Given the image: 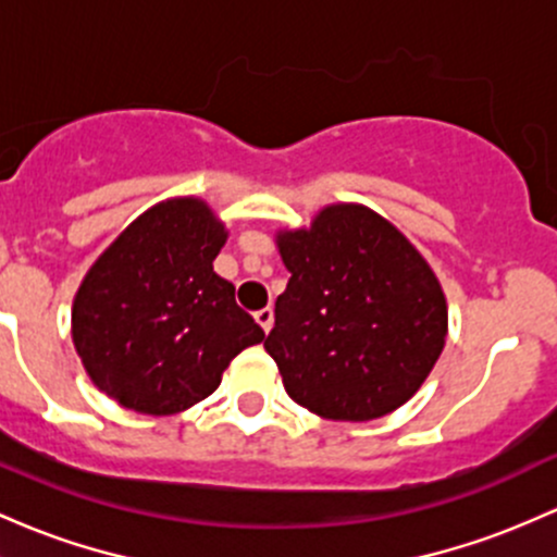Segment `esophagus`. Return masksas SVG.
Listing matches in <instances>:
<instances>
[{
    "label": "esophagus",
    "instance_id": "obj_1",
    "mask_svg": "<svg viewBox=\"0 0 557 557\" xmlns=\"http://www.w3.org/2000/svg\"><path fill=\"white\" fill-rule=\"evenodd\" d=\"M253 317H256V322H259L264 333H269V330H272V325H274V311L272 309H269V307L259 309Z\"/></svg>",
    "mask_w": 557,
    "mask_h": 557
}]
</instances>
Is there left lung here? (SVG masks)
<instances>
[{"label": "left lung", "mask_w": 557, "mask_h": 557, "mask_svg": "<svg viewBox=\"0 0 557 557\" xmlns=\"http://www.w3.org/2000/svg\"><path fill=\"white\" fill-rule=\"evenodd\" d=\"M290 280L264 348L296 405L375 420L412 399L447 341V298L394 224L357 203L280 232Z\"/></svg>", "instance_id": "8db88e82"}]
</instances>
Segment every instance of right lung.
<instances>
[{
    "label": "right lung",
    "mask_w": 557,
    "mask_h": 557,
    "mask_svg": "<svg viewBox=\"0 0 557 557\" xmlns=\"http://www.w3.org/2000/svg\"><path fill=\"white\" fill-rule=\"evenodd\" d=\"M227 230L198 198L152 206L91 264L73 298V346L121 407L174 414L222 383L264 330L213 272Z\"/></svg>",
    "instance_id": "add662e5"
}]
</instances>
